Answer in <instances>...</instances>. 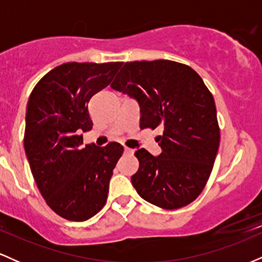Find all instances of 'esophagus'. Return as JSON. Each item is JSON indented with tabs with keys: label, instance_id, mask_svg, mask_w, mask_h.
Listing matches in <instances>:
<instances>
[{
	"label": "esophagus",
	"instance_id": "esophagus-1",
	"mask_svg": "<svg viewBox=\"0 0 262 262\" xmlns=\"http://www.w3.org/2000/svg\"><path fill=\"white\" fill-rule=\"evenodd\" d=\"M124 152L128 155H133L134 154V149H130V148H124Z\"/></svg>",
	"mask_w": 262,
	"mask_h": 262
}]
</instances>
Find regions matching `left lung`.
<instances>
[{"label": "left lung", "mask_w": 262, "mask_h": 262, "mask_svg": "<svg viewBox=\"0 0 262 262\" xmlns=\"http://www.w3.org/2000/svg\"><path fill=\"white\" fill-rule=\"evenodd\" d=\"M140 106V128H160L161 154L139 149L132 176L138 194L164 209L193 202L217 156L221 133L214 98L189 66L171 60L125 62L111 85Z\"/></svg>", "instance_id": "8db88e82"}]
</instances>
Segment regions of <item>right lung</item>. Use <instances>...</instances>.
Here are the masks:
<instances>
[{
    "instance_id": "add662e5",
    "label": "right lung",
    "mask_w": 262,
    "mask_h": 262,
    "mask_svg": "<svg viewBox=\"0 0 262 262\" xmlns=\"http://www.w3.org/2000/svg\"><path fill=\"white\" fill-rule=\"evenodd\" d=\"M123 62H66L49 71L29 96L25 150L45 202L60 217L83 222L106 204L119 143L82 145L92 129L89 101L108 86Z\"/></svg>"
}]
</instances>
